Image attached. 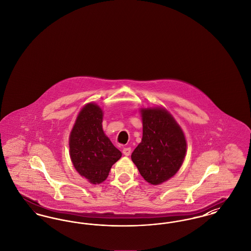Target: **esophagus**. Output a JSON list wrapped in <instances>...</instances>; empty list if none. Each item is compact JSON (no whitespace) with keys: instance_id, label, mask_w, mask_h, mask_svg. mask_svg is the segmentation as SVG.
<instances>
[{"instance_id":"obj_1","label":"esophagus","mask_w":251,"mask_h":251,"mask_svg":"<svg viewBox=\"0 0 251 251\" xmlns=\"http://www.w3.org/2000/svg\"><path fill=\"white\" fill-rule=\"evenodd\" d=\"M131 148H124L122 152H123V154L125 156H129L131 154Z\"/></svg>"}]
</instances>
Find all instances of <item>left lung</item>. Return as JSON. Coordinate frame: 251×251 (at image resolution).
<instances>
[{
    "label": "left lung",
    "instance_id": "left-lung-1",
    "mask_svg": "<svg viewBox=\"0 0 251 251\" xmlns=\"http://www.w3.org/2000/svg\"><path fill=\"white\" fill-rule=\"evenodd\" d=\"M143 136L131 153L141 176L151 184H161L173 177L186 153L184 133L165 108H142Z\"/></svg>",
    "mask_w": 251,
    "mask_h": 251
}]
</instances>
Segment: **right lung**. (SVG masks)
Instances as JSON below:
<instances>
[{"instance_id": "right-lung-1", "label": "right lung", "mask_w": 251, "mask_h": 251, "mask_svg": "<svg viewBox=\"0 0 251 251\" xmlns=\"http://www.w3.org/2000/svg\"><path fill=\"white\" fill-rule=\"evenodd\" d=\"M100 107L87 103L80 111L70 135V155L77 172L93 184L105 180L121 152L102 130Z\"/></svg>"}]
</instances>
